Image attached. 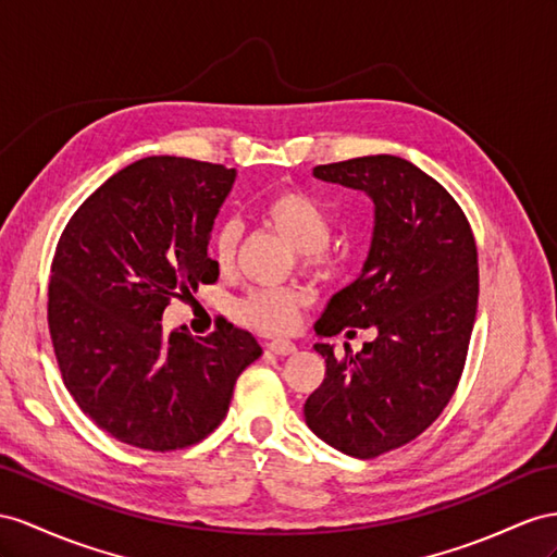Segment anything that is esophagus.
I'll return each instance as SVG.
<instances>
[{
    "mask_svg": "<svg viewBox=\"0 0 557 557\" xmlns=\"http://www.w3.org/2000/svg\"><path fill=\"white\" fill-rule=\"evenodd\" d=\"M268 350L270 352H275V355H294L296 352V344H292V341H287V338H275V341H270L268 344Z\"/></svg>",
    "mask_w": 557,
    "mask_h": 557,
    "instance_id": "obj_1",
    "label": "esophagus"
}]
</instances>
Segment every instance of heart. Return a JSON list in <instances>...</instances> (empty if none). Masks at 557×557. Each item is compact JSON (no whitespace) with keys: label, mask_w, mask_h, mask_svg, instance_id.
Returning a JSON list of instances; mask_svg holds the SVG:
<instances>
[{"label":"heart","mask_w":557,"mask_h":557,"mask_svg":"<svg viewBox=\"0 0 557 557\" xmlns=\"http://www.w3.org/2000/svg\"><path fill=\"white\" fill-rule=\"evenodd\" d=\"M259 216L265 225L296 251L298 268L310 275H330L336 268V253L326 247L332 221L310 195L301 190H277L259 205ZM242 227L235 221H223L213 233V256L227 270L235 263ZM301 296L292 289H256L235 306V315L268 334L292 332L298 322Z\"/></svg>","instance_id":"b5f03b06"}]
</instances>
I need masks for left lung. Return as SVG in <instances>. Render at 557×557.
Segmentation results:
<instances>
[{"mask_svg":"<svg viewBox=\"0 0 557 557\" xmlns=\"http://www.w3.org/2000/svg\"><path fill=\"white\" fill-rule=\"evenodd\" d=\"M312 176L374 202L362 273L332 296L315 332L372 326L376 338L341 360L315 344L326 374L304 414L326 445L374 459L419 437L459 386L478 310V247L456 199L403 157H355Z\"/></svg>","mask_w":557,"mask_h":557,"instance_id":"1","label":"left lung"}]
</instances>
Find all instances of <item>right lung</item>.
Listing matches in <instances>:
<instances>
[{
    "label": "right lung",
    "instance_id": "add662e5",
    "mask_svg": "<svg viewBox=\"0 0 557 557\" xmlns=\"http://www.w3.org/2000/svg\"><path fill=\"white\" fill-rule=\"evenodd\" d=\"M235 176L223 164L146 157L84 199L55 247L49 332L63 383L101 431L132 447L205 440L263 352L225 320L209 336L162 330L171 298L219 280L207 247Z\"/></svg>",
    "mask_w": 557,
    "mask_h": 557
}]
</instances>
